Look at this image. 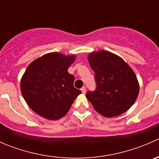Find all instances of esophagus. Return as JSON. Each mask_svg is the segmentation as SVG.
Listing matches in <instances>:
<instances>
[{
  "mask_svg": "<svg viewBox=\"0 0 159 159\" xmlns=\"http://www.w3.org/2000/svg\"><path fill=\"white\" fill-rule=\"evenodd\" d=\"M81 91H82L83 94H84V93L86 92V87H84H84L81 88Z\"/></svg>",
  "mask_w": 159,
  "mask_h": 159,
  "instance_id": "34e87169",
  "label": "esophagus"
}]
</instances>
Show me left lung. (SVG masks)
<instances>
[{
  "label": "left lung",
  "instance_id": "left-lung-1",
  "mask_svg": "<svg viewBox=\"0 0 159 159\" xmlns=\"http://www.w3.org/2000/svg\"><path fill=\"white\" fill-rule=\"evenodd\" d=\"M88 60L97 87L88 91L86 97L96 111L111 118L129 110L139 93V81L131 67L121 57L104 50L90 53Z\"/></svg>",
  "mask_w": 159,
  "mask_h": 159
}]
</instances>
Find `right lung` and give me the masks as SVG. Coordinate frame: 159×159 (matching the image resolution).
Segmentation results:
<instances>
[{"mask_svg": "<svg viewBox=\"0 0 159 159\" xmlns=\"http://www.w3.org/2000/svg\"><path fill=\"white\" fill-rule=\"evenodd\" d=\"M75 54H44L33 61L20 80V91L28 106L48 120H58L69 111L81 93L74 87L75 77L68 73Z\"/></svg>", "mask_w": 159, "mask_h": 159, "instance_id": "right-lung-1", "label": "right lung"}]
</instances>
